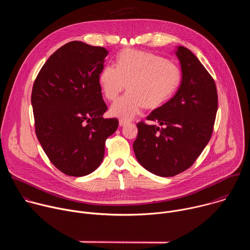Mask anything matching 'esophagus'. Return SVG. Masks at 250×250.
Instances as JSON below:
<instances>
[{
    "instance_id": "1",
    "label": "esophagus",
    "mask_w": 250,
    "mask_h": 250,
    "mask_svg": "<svg viewBox=\"0 0 250 250\" xmlns=\"http://www.w3.org/2000/svg\"><path fill=\"white\" fill-rule=\"evenodd\" d=\"M127 124H128V121H126V120H123V119H121V120H120V125H121V126H124V125H127Z\"/></svg>"
}]
</instances>
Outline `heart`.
<instances>
[{
  "mask_svg": "<svg viewBox=\"0 0 250 250\" xmlns=\"http://www.w3.org/2000/svg\"><path fill=\"white\" fill-rule=\"evenodd\" d=\"M180 81V69L175 63L130 48L118 55L116 66L105 65L99 75L103 94L109 101L116 100L126 86L129 89L111 106V114L123 120L132 119L145 106L158 108L172 97Z\"/></svg>",
  "mask_w": 250,
  "mask_h": 250,
  "instance_id": "1",
  "label": "heart"
}]
</instances>
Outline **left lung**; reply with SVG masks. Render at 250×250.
I'll list each match as a JSON object with an SVG mask.
<instances>
[{
	"label": "left lung",
	"instance_id": "1",
	"mask_svg": "<svg viewBox=\"0 0 250 250\" xmlns=\"http://www.w3.org/2000/svg\"><path fill=\"white\" fill-rule=\"evenodd\" d=\"M176 55L182 68L181 85L146 118L163 126L138 123L133 142L140 165L161 177L175 176L193 165L210 139L218 111L217 87L204 65L184 46L177 47Z\"/></svg>",
	"mask_w": 250,
	"mask_h": 250
}]
</instances>
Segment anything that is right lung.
Listing matches in <instances>:
<instances>
[{"mask_svg": "<svg viewBox=\"0 0 250 250\" xmlns=\"http://www.w3.org/2000/svg\"><path fill=\"white\" fill-rule=\"evenodd\" d=\"M108 53L101 46L68 42L47 59L33 83L35 133L51 163L68 176L96 170L105 139L119 126L117 119L103 118L108 108L99 75Z\"/></svg>", "mask_w": 250, "mask_h": 250, "instance_id": "obj_1", "label": "right lung"}]
</instances>
